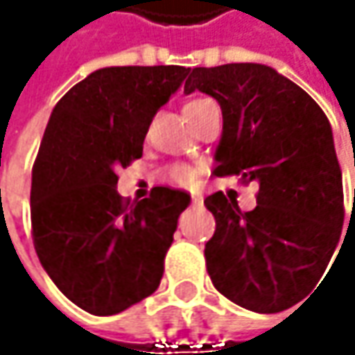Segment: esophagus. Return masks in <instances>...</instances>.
<instances>
[{"mask_svg": "<svg viewBox=\"0 0 355 355\" xmlns=\"http://www.w3.org/2000/svg\"><path fill=\"white\" fill-rule=\"evenodd\" d=\"M191 201L193 203H203V196L199 191H191Z\"/></svg>", "mask_w": 355, "mask_h": 355, "instance_id": "obj_1", "label": "esophagus"}]
</instances>
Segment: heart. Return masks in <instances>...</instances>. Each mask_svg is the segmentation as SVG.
<instances>
[{
    "label": "heart",
    "mask_w": 355,
    "mask_h": 355,
    "mask_svg": "<svg viewBox=\"0 0 355 355\" xmlns=\"http://www.w3.org/2000/svg\"><path fill=\"white\" fill-rule=\"evenodd\" d=\"M205 103H209V98H193V101H189V103L185 104L184 112H189V110H193V108H198V106H201V104ZM168 178H170L173 184L187 185L196 180V171L191 170L189 166L175 164V166H171L170 170H168Z\"/></svg>",
    "instance_id": "heart-1"
}]
</instances>
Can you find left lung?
<instances>
[{
    "label": "left lung",
    "mask_w": 355,
    "mask_h": 355,
    "mask_svg": "<svg viewBox=\"0 0 355 355\" xmlns=\"http://www.w3.org/2000/svg\"><path fill=\"white\" fill-rule=\"evenodd\" d=\"M184 90L221 106L213 173L259 184L252 211L223 191L205 199L215 217L205 245L213 286L261 314L294 306L322 279L346 215L328 118L306 90L257 62L196 67Z\"/></svg>",
    "instance_id": "left-lung-1"
}]
</instances>
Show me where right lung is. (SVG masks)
Returning <instances> with one entry per match:
<instances>
[{
  "label": "right lung",
  "instance_id": "add662e5",
  "mask_svg": "<svg viewBox=\"0 0 355 355\" xmlns=\"http://www.w3.org/2000/svg\"><path fill=\"white\" fill-rule=\"evenodd\" d=\"M187 73L178 64L98 69L49 118L31 180L33 245L57 288L90 314H118L159 286L189 196L159 185L130 205L116 171L142 157L152 118Z\"/></svg>",
  "mask_w": 355,
  "mask_h": 355
}]
</instances>
